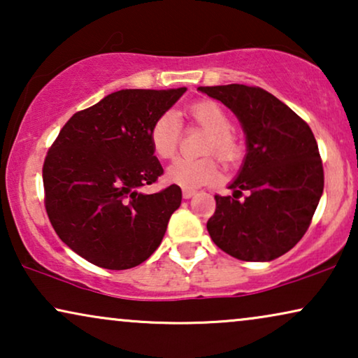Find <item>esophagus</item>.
I'll use <instances>...</instances> for the list:
<instances>
[{"instance_id": "1", "label": "esophagus", "mask_w": 358, "mask_h": 358, "mask_svg": "<svg viewBox=\"0 0 358 358\" xmlns=\"http://www.w3.org/2000/svg\"><path fill=\"white\" fill-rule=\"evenodd\" d=\"M194 195H195V190H190V189L182 190V197L184 199H190V197H194Z\"/></svg>"}]
</instances>
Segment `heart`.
<instances>
[{
    "instance_id": "1",
    "label": "heart",
    "mask_w": 358,
    "mask_h": 358,
    "mask_svg": "<svg viewBox=\"0 0 358 358\" xmlns=\"http://www.w3.org/2000/svg\"><path fill=\"white\" fill-rule=\"evenodd\" d=\"M187 119L190 124L208 131L205 155H215L224 164H231L241 155V143L231 131V119L222 106L212 101H199L189 106ZM180 127L173 112L156 117L150 127L148 140L156 158L171 159L178 151ZM220 178L215 159H176L166 171V180L182 189H197L212 184Z\"/></svg>"
}]
</instances>
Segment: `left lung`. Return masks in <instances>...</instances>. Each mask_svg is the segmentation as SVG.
I'll return each instance as SVG.
<instances>
[{
    "label": "left lung",
    "mask_w": 358,
    "mask_h": 358,
    "mask_svg": "<svg viewBox=\"0 0 358 358\" xmlns=\"http://www.w3.org/2000/svg\"><path fill=\"white\" fill-rule=\"evenodd\" d=\"M222 101L241 122L248 155L229 185L215 195L207 222L213 243L229 256L266 262L290 251L310 228L324 189V169L310 125L257 86L199 87ZM243 192L248 195L241 199Z\"/></svg>",
    "instance_id": "obj_1"
}]
</instances>
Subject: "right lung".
<instances>
[{"mask_svg":"<svg viewBox=\"0 0 358 358\" xmlns=\"http://www.w3.org/2000/svg\"><path fill=\"white\" fill-rule=\"evenodd\" d=\"M185 87L122 90L76 112L63 125L42 168L45 210L58 238L87 262L125 271L161 244L182 192L138 187L163 174L148 140L150 127Z\"/></svg>","mask_w":358,"mask_h":358,"instance_id":"1","label":"right lung"}]
</instances>
